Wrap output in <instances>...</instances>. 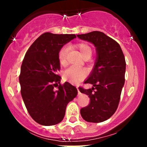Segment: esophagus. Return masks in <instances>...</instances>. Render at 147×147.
Segmentation results:
<instances>
[{"label": "esophagus", "mask_w": 147, "mask_h": 147, "mask_svg": "<svg viewBox=\"0 0 147 147\" xmlns=\"http://www.w3.org/2000/svg\"><path fill=\"white\" fill-rule=\"evenodd\" d=\"M77 91H78V95H80L81 94V92H79V88L78 87H77Z\"/></svg>", "instance_id": "obj_1"}]
</instances>
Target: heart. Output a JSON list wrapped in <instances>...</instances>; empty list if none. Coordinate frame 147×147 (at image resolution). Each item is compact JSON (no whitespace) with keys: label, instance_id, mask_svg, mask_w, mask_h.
Listing matches in <instances>:
<instances>
[{"label":"heart","instance_id":"b5f03b06","mask_svg":"<svg viewBox=\"0 0 147 147\" xmlns=\"http://www.w3.org/2000/svg\"><path fill=\"white\" fill-rule=\"evenodd\" d=\"M75 48L78 50L81 56L84 59L88 58V57L90 58V57L92 56V48L87 43H77L75 45ZM68 52V49L66 47H64L60 50L59 53V60L61 65H65L66 64V56ZM63 77L65 80L68 81L70 83L77 84L86 77V71L84 69H77L71 67L63 72Z\"/></svg>","mask_w":147,"mask_h":147}]
</instances>
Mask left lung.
I'll list each match as a JSON object with an SVG mask.
<instances>
[{"instance_id": "obj_1", "label": "left lung", "mask_w": 147, "mask_h": 147, "mask_svg": "<svg viewBox=\"0 0 147 147\" xmlns=\"http://www.w3.org/2000/svg\"><path fill=\"white\" fill-rule=\"evenodd\" d=\"M77 37L95 45L97 55L92 72L85 81L92 87L79 88L90 100L88 106L80 110L81 115L86 122H102L109 119L118 107L125 82V58L119 43L102 32L93 31Z\"/></svg>"}]
</instances>
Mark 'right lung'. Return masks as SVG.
I'll return each instance as SVG.
<instances>
[{
    "label": "right lung",
    "mask_w": 147,
    "mask_h": 147,
    "mask_svg": "<svg viewBox=\"0 0 147 147\" xmlns=\"http://www.w3.org/2000/svg\"><path fill=\"white\" fill-rule=\"evenodd\" d=\"M75 38V34L45 32L32 44L23 59L19 76L22 98L32 118L41 125L61 122L67 105L78 93L68 82L61 85V77L57 75L61 68V49Z\"/></svg>",
    "instance_id": "obj_1"
}]
</instances>
